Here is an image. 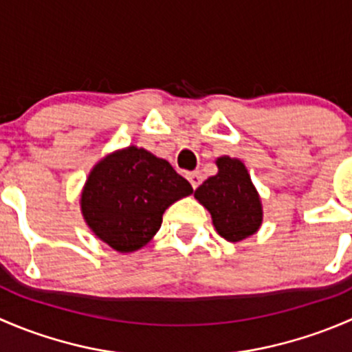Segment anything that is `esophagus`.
<instances>
[{
  "label": "esophagus",
  "mask_w": 352,
  "mask_h": 352,
  "mask_svg": "<svg viewBox=\"0 0 352 352\" xmlns=\"http://www.w3.org/2000/svg\"><path fill=\"white\" fill-rule=\"evenodd\" d=\"M187 179H189V182H190V186H192V189H197V187L201 186V182H202L201 172L187 173Z\"/></svg>",
  "instance_id": "1"
}]
</instances>
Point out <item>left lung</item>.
I'll return each mask as SVG.
<instances>
[{
    "mask_svg": "<svg viewBox=\"0 0 352 352\" xmlns=\"http://www.w3.org/2000/svg\"><path fill=\"white\" fill-rule=\"evenodd\" d=\"M218 173L197 187L194 197L211 212L216 232L228 242L254 235L262 223V204L239 158L219 156Z\"/></svg>",
    "mask_w": 352,
    "mask_h": 352,
    "instance_id": "8db88e82",
    "label": "left lung"
}]
</instances>
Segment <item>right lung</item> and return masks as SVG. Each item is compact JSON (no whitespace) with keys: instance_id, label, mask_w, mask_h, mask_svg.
I'll use <instances>...</instances> for the list:
<instances>
[{"instance_id":"add662e5","label":"right lung","mask_w":352,"mask_h":352,"mask_svg":"<svg viewBox=\"0 0 352 352\" xmlns=\"http://www.w3.org/2000/svg\"><path fill=\"white\" fill-rule=\"evenodd\" d=\"M192 187L166 160L129 146L102 158L81 192V212L91 232L117 252L144 247L162 226L168 206Z\"/></svg>"}]
</instances>
